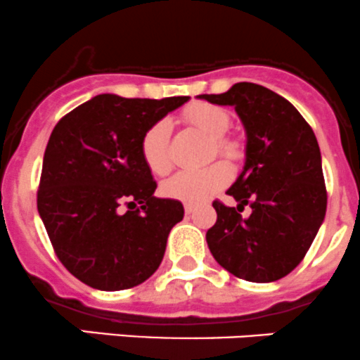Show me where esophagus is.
<instances>
[{
	"mask_svg": "<svg viewBox=\"0 0 360 360\" xmlns=\"http://www.w3.org/2000/svg\"><path fill=\"white\" fill-rule=\"evenodd\" d=\"M184 208H185V213H187V215H191V213L195 212V205H192V202H185Z\"/></svg>",
	"mask_w": 360,
	"mask_h": 360,
	"instance_id": "obj_1",
	"label": "esophagus"
}]
</instances>
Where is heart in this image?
Segmentation results:
<instances>
[{
	"instance_id": "obj_1",
	"label": "heart",
	"mask_w": 360,
	"mask_h": 360,
	"mask_svg": "<svg viewBox=\"0 0 360 360\" xmlns=\"http://www.w3.org/2000/svg\"><path fill=\"white\" fill-rule=\"evenodd\" d=\"M185 122L208 136L217 155L224 159H236L240 155V145L227 140L226 133L231 127V117L226 110L208 103H198L185 110ZM172 126L169 120L161 119L152 124L141 140V155L148 169L155 175H165L172 168V152H169ZM231 179V172L226 165L206 166L202 169H184L175 173L162 185V192L168 198L180 199L185 202H202L212 198Z\"/></svg>"
}]
</instances>
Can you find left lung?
Masks as SVG:
<instances>
[{"mask_svg": "<svg viewBox=\"0 0 360 360\" xmlns=\"http://www.w3.org/2000/svg\"><path fill=\"white\" fill-rule=\"evenodd\" d=\"M198 99L233 106L243 124V169L227 188L236 208L215 201L217 222L206 233L215 261L247 282L283 278L302 261L327 208L322 155L315 133L285 98L240 82ZM250 205L252 213L241 217Z\"/></svg>", "mask_w": 360, "mask_h": 360, "instance_id": "8db88e82", "label": "left lung"}]
</instances>
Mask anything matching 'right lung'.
<instances>
[{"instance_id": "add662e5", "label": "right lung", "mask_w": 360, "mask_h": 360, "mask_svg": "<svg viewBox=\"0 0 360 360\" xmlns=\"http://www.w3.org/2000/svg\"><path fill=\"white\" fill-rule=\"evenodd\" d=\"M188 96L127 99L99 94L71 110L49 138L38 213L64 268L98 290H122L150 278L184 206L155 198L141 155L148 127ZM127 204L141 208H130Z\"/></svg>"}]
</instances>
